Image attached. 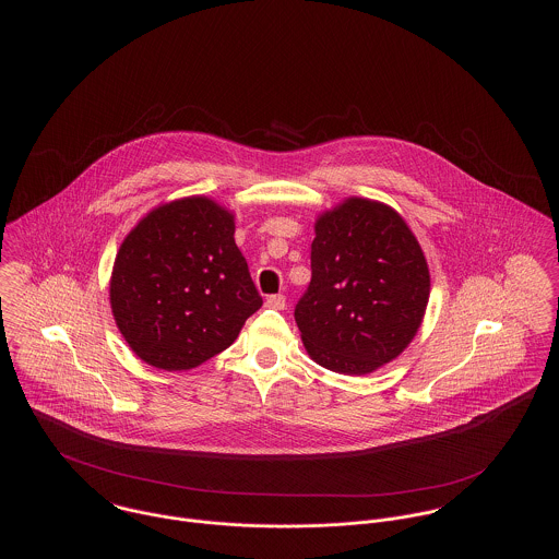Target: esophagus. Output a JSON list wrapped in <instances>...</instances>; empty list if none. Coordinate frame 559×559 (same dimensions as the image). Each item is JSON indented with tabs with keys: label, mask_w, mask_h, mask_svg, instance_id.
<instances>
[{
	"label": "esophagus",
	"mask_w": 559,
	"mask_h": 559,
	"mask_svg": "<svg viewBox=\"0 0 559 559\" xmlns=\"http://www.w3.org/2000/svg\"><path fill=\"white\" fill-rule=\"evenodd\" d=\"M285 304H287V297H285L283 293L270 295L266 299V306L267 308H272V310H283V308H285Z\"/></svg>",
	"instance_id": "obj_1"
}]
</instances>
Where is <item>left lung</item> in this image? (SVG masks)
I'll return each instance as SVG.
<instances>
[{
    "mask_svg": "<svg viewBox=\"0 0 559 559\" xmlns=\"http://www.w3.org/2000/svg\"><path fill=\"white\" fill-rule=\"evenodd\" d=\"M310 267L295 322L320 367L367 374L411 344L426 312L429 270L392 207L347 199L320 215Z\"/></svg>",
    "mask_w": 559,
    "mask_h": 559,
    "instance_id": "obj_1",
    "label": "left lung"
}]
</instances>
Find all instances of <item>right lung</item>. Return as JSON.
<instances>
[{
  "mask_svg": "<svg viewBox=\"0 0 559 559\" xmlns=\"http://www.w3.org/2000/svg\"><path fill=\"white\" fill-rule=\"evenodd\" d=\"M262 304L233 213L205 197L148 213L115 258L112 317L135 356L157 369L187 371L224 352Z\"/></svg>",
  "mask_w": 559,
  "mask_h": 559,
  "instance_id": "1",
  "label": "right lung"
}]
</instances>
